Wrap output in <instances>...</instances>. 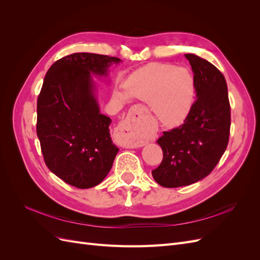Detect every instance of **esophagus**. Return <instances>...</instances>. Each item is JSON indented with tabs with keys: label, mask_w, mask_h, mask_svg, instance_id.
<instances>
[{
	"label": "esophagus",
	"mask_w": 260,
	"mask_h": 260,
	"mask_svg": "<svg viewBox=\"0 0 260 260\" xmlns=\"http://www.w3.org/2000/svg\"><path fill=\"white\" fill-rule=\"evenodd\" d=\"M143 137V114L140 109H133L127 119L118 125L115 141L124 148H137L144 145Z\"/></svg>",
	"instance_id": "1"
}]
</instances>
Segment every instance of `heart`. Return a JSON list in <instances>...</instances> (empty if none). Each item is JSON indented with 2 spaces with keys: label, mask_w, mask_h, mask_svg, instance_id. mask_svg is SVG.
Masks as SVG:
<instances>
[{
  "label": "heart",
  "mask_w": 260,
  "mask_h": 260,
  "mask_svg": "<svg viewBox=\"0 0 260 260\" xmlns=\"http://www.w3.org/2000/svg\"><path fill=\"white\" fill-rule=\"evenodd\" d=\"M116 90L114 99L121 105L130 98L146 102L151 112L165 127L182 123L190 114L195 94L194 78L185 67L151 64L132 73Z\"/></svg>",
  "instance_id": "obj_1"
}]
</instances>
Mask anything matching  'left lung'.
Here are the masks:
<instances>
[{
  "label": "left lung",
  "mask_w": 260,
  "mask_h": 260,
  "mask_svg": "<svg viewBox=\"0 0 260 260\" xmlns=\"http://www.w3.org/2000/svg\"><path fill=\"white\" fill-rule=\"evenodd\" d=\"M185 57L193 70L198 99L184 123L162 132L157 140L164 157L152 175L165 187L190 185L207 177L229 142L231 112L223 75L198 55Z\"/></svg>",
  "instance_id": "obj_1"
}]
</instances>
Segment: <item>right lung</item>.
Wrapping results in <instances>:
<instances>
[{
  "instance_id": "right-lung-1",
  "label": "right lung",
  "mask_w": 260,
  "mask_h": 260,
  "mask_svg": "<svg viewBox=\"0 0 260 260\" xmlns=\"http://www.w3.org/2000/svg\"><path fill=\"white\" fill-rule=\"evenodd\" d=\"M121 59L75 53L55 61L44 77L37 104V135L48 168L78 188L100 184L119 151L112 119L100 113L92 75L105 77Z\"/></svg>"
}]
</instances>
